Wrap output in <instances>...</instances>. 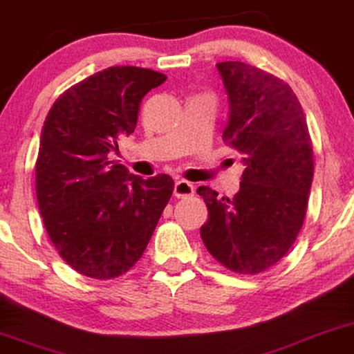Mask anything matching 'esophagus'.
I'll list each match as a JSON object with an SVG mask.
<instances>
[{
	"instance_id": "esophagus-1",
	"label": "esophagus",
	"mask_w": 354,
	"mask_h": 354,
	"mask_svg": "<svg viewBox=\"0 0 354 354\" xmlns=\"http://www.w3.org/2000/svg\"><path fill=\"white\" fill-rule=\"evenodd\" d=\"M194 185L186 180H180L174 183V196L176 197H191L194 196Z\"/></svg>"
}]
</instances>
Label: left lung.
I'll return each instance as SVG.
<instances>
[{"label":"left lung","instance_id":"obj_1","mask_svg":"<svg viewBox=\"0 0 354 354\" xmlns=\"http://www.w3.org/2000/svg\"><path fill=\"white\" fill-rule=\"evenodd\" d=\"M228 95L223 140L243 153L233 199L201 186L209 220L207 251L230 270L256 275L288 252L303 226L314 176L313 145L301 103L288 84L241 61L216 64Z\"/></svg>","mask_w":354,"mask_h":354}]
</instances>
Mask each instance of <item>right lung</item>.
<instances>
[{
    "label": "right lung",
    "mask_w": 354,
    "mask_h": 354,
    "mask_svg": "<svg viewBox=\"0 0 354 354\" xmlns=\"http://www.w3.org/2000/svg\"><path fill=\"white\" fill-rule=\"evenodd\" d=\"M167 75L113 66L68 88L40 134L35 186L46 233L74 270L97 280L128 272L142 256L174 183L142 178L110 158L134 133L145 93Z\"/></svg>",
    "instance_id": "right-lung-1"
}]
</instances>
